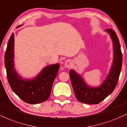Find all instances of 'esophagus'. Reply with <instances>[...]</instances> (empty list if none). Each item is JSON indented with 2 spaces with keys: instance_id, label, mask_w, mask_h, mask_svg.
Instances as JSON below:
<instances>
[{
  "instance_id": "obj_1",
  "label": "esophagus",
  "mask_w": 127,
  "mask_h": 127,
  "mask_svg": "<svg viewBox=\"0 0 127 127\" xmlns=\"http://www.w3.org/2000/svg\"><path fill=\"white\" fill-rule=\"evenodd\" d=\"M64 65H65V67H69V68L72 65V61H71L70 60H66V61H65Z\"/></svg>"
}]
</instances>
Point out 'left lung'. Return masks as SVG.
Wrapping results in <instances>:
<instances>
[{"label": "left lung", "mask_w": 127, "mask_h": 127, "mask_svg": "<svg viewBox=\"0 0 127 127\" xmlns=\"http://www.w3.org/2000/svg\"><path fill=\"white\" fill-rule=\"evenodd\" d=\"M111 38L113 46V60L109 73L104 82L97 87H91L86 84L81 75L73 69L69 75L76 99L84 104H97L110 95L115 89L119 79L122 64V54L118 36L115 31L105 30Z\"/></svg>", "instance_id": "1"}]
</instances>
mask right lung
Masks as SVG:
<instances>
[{"label": "right lung", "instance_id": "add662e5", "mask_svg": "<svg viewBox=\"0 0 127 127\" xmlns=\"http://www.w3.org/2000/svg\"><path fill=\"white\" fill-rule=\"evenodd\" d=\"M14 35L12 33L5 54L7 78L12 91L21 99L28 104H37L46 101L51 95L54 79L58 75L60 64L44 67L33 78L25 79L18 74L14 67Z\"/></svg>", "mask_w": 127, "mask_h": 127}]
</instances>
